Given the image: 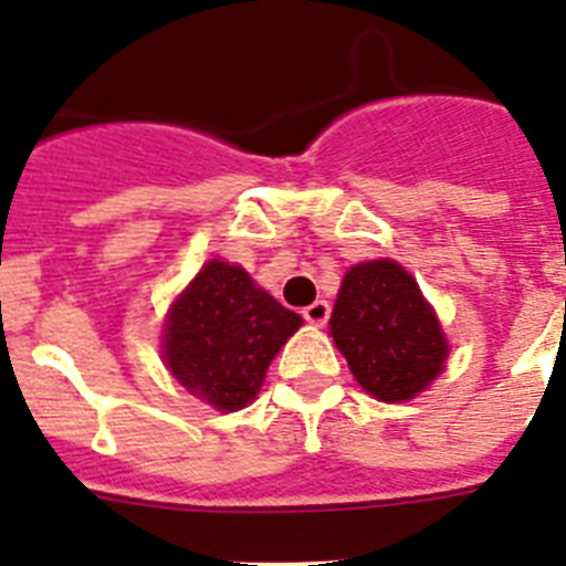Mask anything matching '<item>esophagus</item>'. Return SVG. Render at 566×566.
Returning a JSON list of instances; mask_svg holds the SVG:
<instances>
[{
	"instance_id": "esophagus-1",
	"label": "esophagus",
	"mask_w": 566,
	"mask_h": 566,
	"mask_svg": "<svg viewBox=\"0 0 566 566\" xmlns=\"http://www.w3.org/2000/svg\"><path fill=\"white\" fill-rule=\"evenodd\" d=\"M329 312H332L329 303H326V301H315V303H312V306L303 308V317H306V321L312 323V326H323V323L329 321Z\"/></svg>"
}]
</instances>
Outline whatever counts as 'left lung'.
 <instances>
[{"label":"left lung","instance_id":"obj_1","mask_svg":"<svg viewBox=\"0 0 566 566\" xmlns=\"http://www.w3.org/2000/svg\"><path fill=\"white\" fill-rule=\"evenodd\" d=\"M329 326L357 384L386 403L415 398L449 355L421 289L392 260L352 265Z\"/></svg>","mask_w":566,"mask_h":566}]
</instances>
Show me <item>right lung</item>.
Wrapping results in <instances>:
<instances>
[{"mask_svg":"<svg viewBox=\"0 0 566 566\" xmlns=\"http://www.w3.org/2000/svg\"><path fill=\"white\" fill-rule=\"evenodd\" d=\"M301 323L240 265L211 260L174 303L166 364L188 392L234 412L260 392L265 369Z\"/></svg>","mask_w":566,"mask_h":566,"instance_id":"1","label":"right lung"}]
</instances>
